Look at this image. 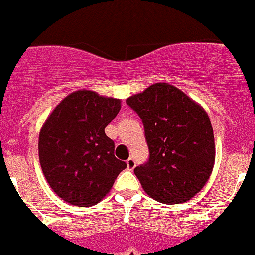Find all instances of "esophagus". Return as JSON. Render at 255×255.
<instances>
[{"label": "esophagus", "mask_w": 255, "mask_h": 255, "mask_svg": "<svg viewBox=\"0 0 255 255\" xmlns=\"http://www.w3.org/2000/svg\"><path fill=\"white\" fill-rule=\"evenodd\" d=\"M135 166H136V163H135V161H134V159H128L127 160V168L129 169V170H133L134 168H135Z\"/></svg>", "instance_id": "obj_1"}]
</instances>
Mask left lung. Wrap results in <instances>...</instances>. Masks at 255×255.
<instances>
[{
  "label": "left lung",
  "instance_id": "left-lung-1",
  "mask_svg": "<svg viewBox=\"0 0 255 255\" xmlns=\"http://www.w3.org/2000/svg\"><path fill=\"white\" fill-rule=\"evenodd\" d=\"M141 118L149 157L134 169L144 192L161 204L188 201L208 181L214 135L202 107L168 83H155L126 100Z\"/></svg>",
  "mask_w": 255,
  "mask_h": 255
}]
</instances>
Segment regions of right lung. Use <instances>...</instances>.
<instances>
[{"label": "right lung", "mask_w": 255, "mask_h": 255, "mask_svg": "<svg viewBox=\"0 0 255 255\" xmlns=\"http://www.w3.org/2000/svg\"><path fill=\"white\" fill-rule=\"evenodd\" d=\"M120 104L92 90H77L44 122L38 138L41 168L64 201L80 207L98 204L127 167L115 157L114 141L105 133Z\"/></svg>", "instance_id": "obj_1"}]
</instances>
